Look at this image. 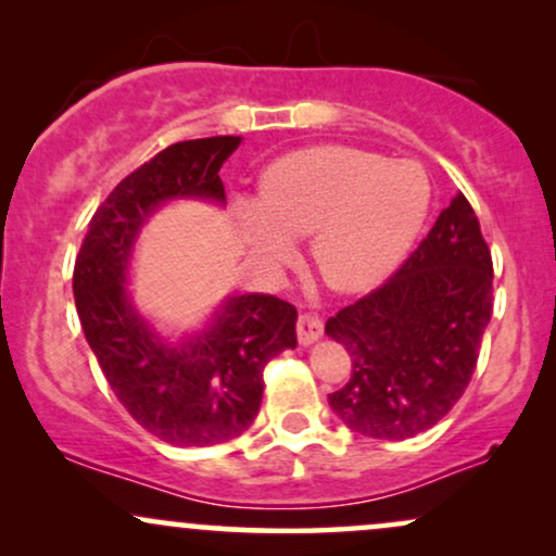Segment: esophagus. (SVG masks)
<instances>
[{"mask_svg":"<svg viewBox=\"0 0 556 556\" xmlns=\"http://www.w3.org/2000/svg\"><path fill=\"white\" fill-rule=\"evenodd\" d=\"M321 331H324V324L318 321L316 316L303 314L298 318V340H300V344H314L318 337H321Z\"/></svg>","mask_w":556,"mask_h":556,"instance_id":"34e87169","label":"esophagus"}]
</instances>
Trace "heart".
Listing matches in <instances>:
<instances>
[{
	"label": "heart",
	"mask_w": 556,
	"mask_h": 556,
	"mask_svg": "<svg viewBox=\"0 0 556 556\" xmlns=\"http://www.w3.org/2000/svg\"><path fill=\"white\" fill-rule=\"evenodd\" d=\"M429 201V177L418 164L318 146L264 172L253 235L271 264L290 258L287 240L311 238L308 256L318 277L334 290L355 292L405 258Z\"/></svg>",
	"instance_id": "1"
}]
</instances>
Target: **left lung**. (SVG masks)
Segmentation results:
<instances>
[{
  "label": "left lung",
  "instance_id": "1",
  "mask_svg": "<svg viewBox=\"0 0 556 556\" xmlns=\"http://www.w3.org/2000/svg\"><path fill=\"white\" fill-rule=\"evenodd\" d=\"M491 311V251L457 193L384 285L327 321L353 363L348 384L329 394L331 410L371 439L431 429L468 389Z\"/></svg>",
  "mask_w": 556,
  "mask_h": 556
}]
</instances>
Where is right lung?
<instances>
[{
    "label": "right lung",
    "instance_id": "1",
    "mask_svg": "<svg viewBox=\"0 0 556 556\" xmlns=\"http://www.w3.org/2000/svg\"><path fill=\"white\" fill-rule=\"evenodd\" d=\"M238 146L240 136H216L159 151L96 208L75 258V308L112 392L146 431L175 446L240 437L258 416L266 363L298 344L295 305L274 295L229 298L180 344L164 342L127 298L140 227L172 198L225 203L219 169Z\"/></svg>",
    "mask_w": 556,
    "mask_h": 556
}]
</instances>
